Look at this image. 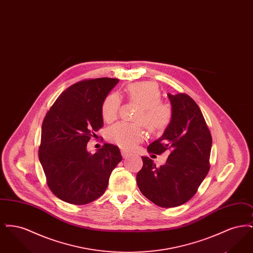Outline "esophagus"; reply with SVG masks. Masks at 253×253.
Returning <instances> with one entry per match:
<instances>
[{
	"label": "esophagus",
	"instance_id": "1",
	"mask_svg": "<svg viewBox=\"0 0 253 253\" xmlns=\"http://www.w3.org/2000/svg\"><path fill=\"white\" fill-rule=\"evenodd\" d=\"M121 155H122L123 158H125V159H127V158H129V157H131V155H130L129 153L125 152V151H121Z\"/></svg>",
	"mask_w": 253,
	"mask_h": 253
}]
</instances>
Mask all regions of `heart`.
I'll return each instance as SVG.
<instances>
[{
  "label": "heart",
  "mask_w": 253,
  "mask_h": 253,
  "mask_svg": "<svg viewBox=\"0 0 253 253\" xmlns=\"http://www.w3.org/2000/svg\"><path fill=\"white\" fill-rule=\"evenodd\" d=\"M126 92L129 100L141 107L136 120L142 121L150 132L158 133L167 129L171 121L172 112L168 105L161 103L162 95L157 84L152 82L132 84L127 87ZM121 102L117 94L106 96L101 107L104 121L112 122L118 118ZM106 137L111 143L118 145L121 149L132 151L144 140L145 131L139 124L119 122L109 128Z\"/></svg>",
  "instance_id": "heart-1"
}]
</instances>
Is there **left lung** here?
<instances>
[{"label": "left lung", "instance_id": "8db88e82", "mask_svg": "<svg viewBox=\"0 0 253 253\" xmlns=\"http://www.w3.org/2000/svg\"><path fill=\"white\" fill-rule=\"evenodd\" d=\"M172 118L162 136L148 146L151 154L166 151L169 156L157 167L148 157L136 174L142 194L162 208L189 201L210 170L211 134L198 105L185 94H168ZM153 155V156H155Z\"/></svg>", "mask_w": 253, "mask_h": 253}]
</instances>
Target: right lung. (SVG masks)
<instances>
[{
    "instance_id": "add662e5",
    "label": "right lung",
    "mask_w": 253,
    "mask_h": 253,
    "mask_svg": "<svg viewBox=\"0 0 253 253\" xmlns=\"http://www.w3.org/2000/svg\"><path fill=\"white\" fill-rule=\"evenodd\" d=\"M118 79L87 80L68 87L50 108L42 125L39 159L50 190L60 200L88 204L101 196L111 172L122 159L116 145L87 151L102 126L101 107Z\"/></svg>"
}]
</instances>
